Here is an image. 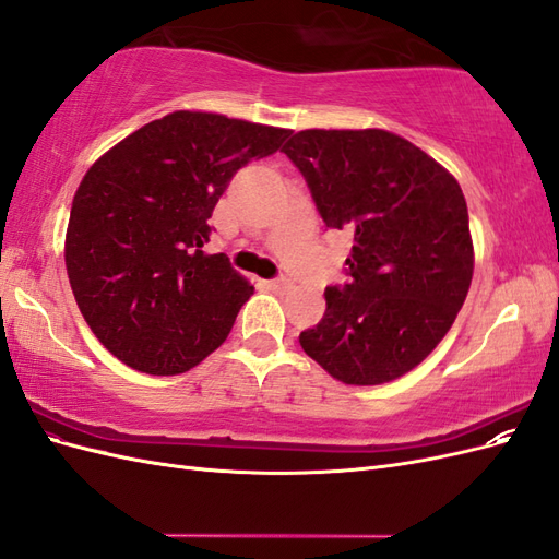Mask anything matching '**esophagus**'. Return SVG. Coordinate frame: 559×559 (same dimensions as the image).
I'll return each instance as SVG.
<instances>
[{
    "mask_svg": "<svg viewBox=\"0 0 559 559\" xmlns=\"http://www.w3.org/2000/svg\"><path fill=\"white\" fill-rule=\"evenodd\" d=\"M270 286H273L275 292H289L294 284L289 277H275V280H270Z\"/></svg>",
    "mask_w": 559,
    "mask_h": 559,
    "instance_id": "1",
    "label": "esophagus"
}]
</instances>
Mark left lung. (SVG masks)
<instances>
[{
  "mask_svg": "<svg viewBox=\"0 0 559 559\" xmlns=\"http://www.w3.org/2000/svg\"><path fill=\"white\" fill-rule=\"evenodd\" d=\"M324 218L349 228V282L298 335L345 384H382L425 361L462 310L473 277L466 200L425 151L386 130H300L282 146Z\"/></svg>",
  "mask_w": 559,
  "mask_h": 559,
  "instance_id": "left-lung-1",
  "label": "left lung"
}]
</instances>
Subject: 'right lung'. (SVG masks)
<instances>
[{
	"mask_svg": "<svg viewBox=\"0 0 559 559\" xmlns=\"http://www.w3.org/2000/svg\"><path fill=\"white\" fill-rule=\"evenodd\" d=\"M289 130L175 111L134 130L79 183L64 240L76 306L118 361L177 376L222 345L253 286L205 253L233 175Z\"/></svg>",
	"mask_w": 559,
	"mask_h": 559,
	"instance_id": "right-lung-1",
	"label": "right lung"
}]
</instances>
